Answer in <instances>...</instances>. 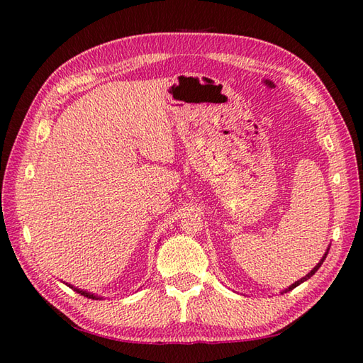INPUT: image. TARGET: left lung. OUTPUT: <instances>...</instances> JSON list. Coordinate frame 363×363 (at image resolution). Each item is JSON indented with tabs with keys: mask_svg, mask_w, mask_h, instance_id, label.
Instances as JSON below:
<instances>
[{
	"mask_svg": "<svg viewBox=\"0 0 363 363\" xmlns=\"http://www.w3.org/2000/svg\"><path fill=\"white\" fill-rule=\"evenodd\" d=\"M328 252H329V248L326 250V252H325V256H323V257H321V260L318 262V264H317V265H315V268L312 269V272H311V273H307V274H306L304 277H301V279H299V281H296L295 284H291V285H290V287H289L287 290H285V291H290V290H293V289H295V287H298V285H299V284H303L304 281H307V279H311V277H312V276H313L315 273H317V269H318V268L321 267V264H323V262H325V259H326V256H328Z\"/></svg>",
	"mask_w": 363,
	"mask_h": 363,
	"instance_id": "obj_1",
	"label": "left lung"
}]
</instances>
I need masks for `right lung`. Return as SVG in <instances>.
Returning a JSON list of instances; mask_svg holds the SVG:
<instances>
[{
    "label": "right lung",
    "mask_w": 363,
    "mask_h": 363,
    "mask_svg": "<svg viewBox=\"0 0 363 363\" xmlns=\"http://www.w3.org/2000/svg\"><path fill=\"white\" fill-rule=\"evenodd\" d=\"M68 287L70 289H73L74 291H78V293H81L82 296H87V298H91V299H99L96 295H94V293H90V291H86V290H81V289H76V287H73V285H68Z\"/></svg>",
    "instance_id": "right-lung-1"
}]
</instances>
